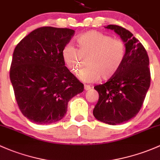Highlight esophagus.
I'll use <instances>...</instances> for the list:
<instances>
[{
	"label": "esophagus",
	"mask_w": 160,
	"mask_h": 160,
	"mask_svg": "<svg viewBox=\"0 0 160 160\" xmlns=\"http://www.w3.org/2000/svg\"><path fill=\"white\" fill-rule=\"evenodd\" d=\"M85 91H88V90H90L91 89V86L90 85H85Z\"/></svg>",
	"instance_id": "1"
}]
</instances>
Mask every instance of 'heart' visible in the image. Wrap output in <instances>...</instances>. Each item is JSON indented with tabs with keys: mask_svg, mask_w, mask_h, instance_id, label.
Listing matches in <instances>:
<instances>
[{
	"mask_svg": "<svg viewBox=\"0 0 160 160\" xmlns=\"http://www.w3.org/2000/svg\"><path fill=\"white\" fill-rule=\"evenodd\" d=\"M77 49L71 45L63 49L62 58L67 68L77 73L86 61L87 68L78 75L85 82L101 78L108 80L118 72L126 56V45L119 39H113L102 32L92 30L76 39Z\"/></svg>",
	"mask_w": 160,
	"mask_h": 160,
	"instance_id": "heart-1",
	"label": "heart"
}]
</instances>
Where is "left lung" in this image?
Masks as SVG:
<instances>
[{
	"instance_id": "left-lung-1",
	"label": "left lung",
	"mask_w": 160,
	"mask_h": 160,
	"mask_svg": "<svg viewBox=\"0 0 160 160\" xmlns=\"http://www.w3.org/2000/svg\"><path fill=\"white\" fill-rule=\"evenodd\" d=\"M126 45V56L118 72L106 83L94 86L98 101L93 114L110 125L128 121L140 111L150 85L149 57L145 48L129 30L118 25H108Z\"/></svg>"
}]
</instances>
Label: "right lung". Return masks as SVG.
<instances>
[{"label": "right lung", "mask_w": 160, "mask_h": 160, "mask_svg": "<svg viewBox=\"0 0 160 160\" xmlns=\"http://www.w3.org/2000/svg\"><path fill=\"white\" fill-rule=\"evenodd\" d=\"M73 30L42 27L36 29L15 47L10 78L20 111L37 124L59 121L68 102L84 90L62 58Z\"/></svg>", "instance_id": "obj_1"}]
</instances>
